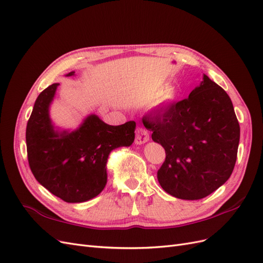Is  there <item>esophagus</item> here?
<instances>
[{"label":"esophagus","mask_w":263,"mask_h":263,"mask_svg":"<svg viewBox=\"0 0 263 263\" xmlns=\"http://www.w3.org/2000/svg\"><path fill=\"white\" fill-rule=\"evenodd\" d=\"M149 140V134L148 132L142 128V127H137L136 132H135V142H136L137 145H141V144H145Z\"/></svg>","instance_id":"esophagus-1"}]
</instances>
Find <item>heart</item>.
Segmentation results:
<instances>
[{
    "label": "heart",
    "instance_id": "1",
    "mask_svg": "<svg viewBox=\"0 0 263 263\" xmlns=\"http://www.w3.org/2000/svg\"><path fill=\"white\" fill-rule=\"evenodd\" d=\"M172 98V94H170V93H166L164 97H163V99L161 100V103H163V102H165V101H168V100H170Z\"/></svg>",
    "mask_w": 263,
    "mask_h": 263
}]
</instances>
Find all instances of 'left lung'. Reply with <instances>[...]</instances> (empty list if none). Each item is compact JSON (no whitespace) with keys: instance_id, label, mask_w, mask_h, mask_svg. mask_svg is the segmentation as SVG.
I'll return each instance as SVG.
<instances>
[{"instance_id":"1","label":"left lung","mask_w":263,"mask_h":263,"mask_svg":"<svg viewBox=\"0 0 263 263\" xmlns=\"http://www.w3.org/2000/svg\"><path fill=\"white\" fill-rule=\"evenodd\" d=\"M142 123L165 150L157 178L166 193L200 200L232 176L240 127L228 94L208 76L189 98L149 112Z\"/></svg>"}]
</instances>
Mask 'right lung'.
<instances>
[{
  "mask_svg": "<svg viewBox=\"0 0 263 263\" xmlns=\"http://www.w3.org/2000/svg\"><path fill=\"white\" fill-rule=\"evenodd\" d=\"M58 85L53 83L38 95L27 122L28 164L50 193L67 203H81L105 187L108 155L115 148L133 144L136 123L110 126L90 115L72 133L54 132L48 107Z\"/></svg>",
  "mask_w": 263,
  "mask_h": 263,
  "instance_id": "add662e5",
  "label": "right lung"
}]
</instances>
